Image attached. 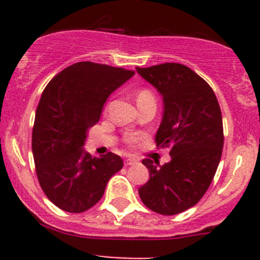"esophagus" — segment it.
<instances>
[{
    "label": "esophagus",
    "instance_id": "esophagus-1",
    "mask_svg": "<svg viewBox=\"0 0 260 260\" xmlns=\"http://www.w3.org/2000/svg\"><path fill=\"white\" fill-rule=\"evenodd\" d=\"M136 162H137V159L133 158V157H128V158H125L124 165H125V166H131V165L136 164Z\"/></svg>",
    "mask_w": 260,
    "mask_h": 260
}]
</instances>
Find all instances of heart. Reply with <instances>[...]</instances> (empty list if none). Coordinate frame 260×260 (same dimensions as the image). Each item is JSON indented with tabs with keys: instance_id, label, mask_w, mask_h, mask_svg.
Returning a JSON list of instances; mask_svg holds the SVG:
<instances>
[{
	"instance_id": "b5f03b06",
	"label": "heart",
	"mask_w": 260,
	"mask_h": 260,
	"mask_svg": "<svg viewBox=\"0 0 260 260\" xmlns=\"http://www.w3.org/2000/svg\"><path fill=\"white\" fill-rule=\"evenodd\" d=\"M136 101H137V104H143L147 103V102H154V96L153 94L149 90H147V89H141V90L137 91V94H136ZM138 141H140V136L135 135V133H128L124 137V142L129 147L136 146V143H137Z\"/></svg>"
}]
</instances>
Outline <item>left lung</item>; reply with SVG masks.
Returning a JSON list of instances; mask_svg holds the SVG:
<instances>
[{
  "label": "left lung",
  "instance_id": "8db88e82",
  "mask_svg": "<svg viewBox=\"0 0 260 260\" xmlns=\"http://www.w3.org/2000/svg\"><path fill=\"white\" fill-rule=\"evenodd\" d=\"M164 99L157 147H170L171 161L145 158L149 180L138 193L157 214L176 215L192 208L208 191L224 146L222 118L211 86L190 68L165 62L136 68Z\"/></svg>",
  "mask_w": 260,
  "mask_h": 260
}]
</instances>
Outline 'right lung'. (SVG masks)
Instances as JSON below:
<instances>
[{
	"label": "right lung",
	"mask_w": 260,
	"mask_h": 260,
	"mask_svg": "<svg viewBox=\"0 0 260 260\" xmlns=\"http://www.w3.org/2000/svg\"><path fill=\"white\" fill-rule=\"evenodd\" d=\"M133 75L123 68L80 61L44 89L32 129L34 161L41 188L61 210L78 214L95 205L123 167L118 154L91 157L83 146L107 98Z\"/></svg>",
	"instance_id": "add662e5"
}]
</instances>
